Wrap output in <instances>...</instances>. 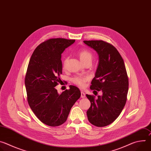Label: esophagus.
I'll use <instances>...</instances> for the list:
<instances>
[{
	"label": "esophagus",
	"instance_id": "34e87169",
	"mask_svg": "<svg viewBox=\"0 0 151 151\" xmlns=\"http://www.w3.org/2000/svg\"><path fill=\"white\" fill-rule=\"evenodd\" d=\"M81 98H85V94L82 91L81 92Z\"/></svg>",
	"mask_w": 151,
	"mask_h": 151
}]
</instances>
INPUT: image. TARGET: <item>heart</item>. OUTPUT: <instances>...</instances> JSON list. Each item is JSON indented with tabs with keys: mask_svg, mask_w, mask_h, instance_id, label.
Here are the masks:
<instances>
[{
	"mask_svg": "<svg viewBox=\"0 0 151 151\" xmlns=\"http://www.w3.org/2000/svg\"><path fill=\"white\" fill-rule=\"evenodd\" d=\"M78 54L81 60L83 63H85L87 62L91 63V61L93 58V54L90 50H85V49L81 50L78 51ZM67 62H68V57H64L62 60V66L63 68L66 67ZM88 78L87 77H84L82 76H75L71 79V81L74 84L79 86V87L81 88H83L84 87L85 83L88 81Z\"/></svg>",
	"mask_w": 151,
	"mask_h": 151,
	"instance_id": "b5f03b06",
	"label": "heart"
}]
</instances>
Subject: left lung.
<instances>
[{"label": "left lung", "mask_w": 151, "mask_h": 151, "mask_svg": "<svg viewBox=\"0 0 151 151\" xmlns=\"http://www.w3.org/2000/svg\"><path fill=\"white\" fill-rule=\"evenodd\" d=\"M86 45L96 50L99 63L90 90L103 93L97 99L86 94L91 102L87 112L89 122L97 127L112 123L120 115L127 99L128 78L122 57L109 43L101 40H84Z\"/></svg>", "instance_id": "obj_1"}]
</instances>
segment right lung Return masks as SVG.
I'll return each mask as SVG.
<instances>
[{
    "label": "right lung",
    "instance_id": "obj_1",
    "mask_svg": "<svg viewBox=\"0 0 151 151\" xmlns=\"http://www.w3.org/2000/svg\"><path fill=\"white\" fill-rule=\"evenodd\" d=\"M75 40L52 38L43 42L33 51L26 76L27 100L33 112L42 122L57 127L65 122L75 103L81 97L75 86L58 94L55 87L62 74L61 54Z\"/></svg>",
    "mask_w": 151,
    "mask_h": 151
}]
</instances>
